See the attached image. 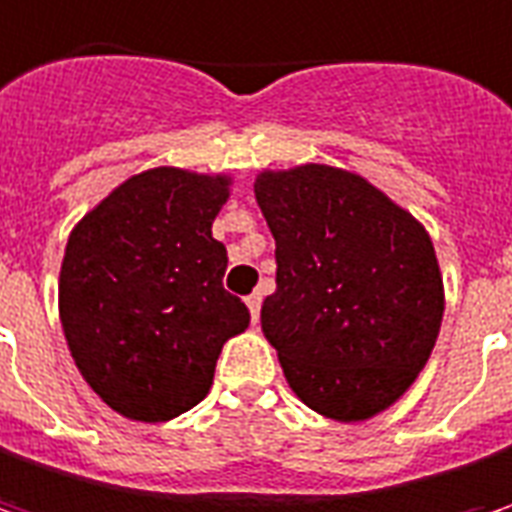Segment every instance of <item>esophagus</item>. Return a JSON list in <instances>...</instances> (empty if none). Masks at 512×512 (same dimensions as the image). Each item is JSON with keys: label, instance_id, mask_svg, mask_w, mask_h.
Here are the masks:
<instances>
[{"label": "esophagus", "instance_id": "obj_1", "mask_svg": "<svg viewBox=\"0 0 512 512\" xmlns=\"http://www.w3.org/2000/svg\"><path fill=\"white\" fill-rule=\"evenodd\" d=\"M260 303H263V298H260V295H249V298H246V306H249V312H252V321L257 323V318H260Z\"/></svg>", "mask_w": 512, "mask_h": 512}]
</instances>
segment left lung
<instances>
[{
	"mask_svg": "<svg viewBox=\"0 0 512 512\" xmlns=\"http://www.w3.org/2000/svg\"><path fill=\"white\" fill-rule=\"evenodd\" d=\"M255 197L278 260L260 323L289 387L346 424L392 407L444 315L427 229L364 177L318 163L260 171Z\"/></svg>",
	"mask_w": 512,
	"mask_h": 512,
	"instance_id": "1",
	"label": "left lung"
}]
</instances>
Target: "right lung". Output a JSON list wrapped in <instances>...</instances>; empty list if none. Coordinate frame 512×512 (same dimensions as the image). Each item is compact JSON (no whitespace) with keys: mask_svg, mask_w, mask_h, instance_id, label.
I'll return each instance as SVG.
<instances>
[{"mask_svg":"<svg viewBox=\"0 0 512 512\" xmlns=\"http://www.w3.org/2000/svg\"><path fill=\"white\" fill-rule=\"evenodd\" d=\"M226 174L148 168L128 177L68 237L59 321L88 387L125 418L157 424L200 404L223 344L249 309L223 289L212 237Z\"/></svg>","mask_w":512,"mask_h":512,"instance_id":"obj_1","label":"right lung"}]
</instances>
